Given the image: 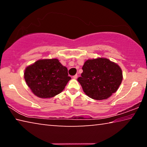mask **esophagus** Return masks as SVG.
Masks as SVG:
<instances>
[{"mask_svg": "<svg viewBox=\"0 0 147 147\" xmlns=\"http://www.w3.org/2000/svg\"><path fill=\"white\" fill-rule=\"evenodd\" d=\"M77 77H78V75H77V74H75V75L73 76V78L74 79H76Z\"/></svg>", "mask_w": 147, "mask_h": 147, "instance_id": "esophagus-1", "label": "esophagus"}]
</instances>
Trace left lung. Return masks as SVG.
Returning <instances> with one entry per match:
<instances>
[{
  "label": "left lung",
  "mask_w": 147,
  "mask_h": 147,
  "mask_svg": "<svg viewBox=\"0 0 147 147\" xmlns=\"http://www.w3.org/2000/svg\"><path fill=\"white\" fill-rule=\"evenodd\" d=\"M83 73L77 79L83 91L94 100H105L117 91L123 80V73L117 64L105 58L88 59Z\"/></svg>",
  "instance_id": "left-lung-1"
}]
</instances>
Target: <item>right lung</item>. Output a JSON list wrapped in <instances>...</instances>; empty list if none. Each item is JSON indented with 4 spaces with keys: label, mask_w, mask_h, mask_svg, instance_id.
I'll return each instance as SVG.
<instances>
[{
    "label": "right lung",
    "mask_w": 147,
    "mask_h": 147,
    "mask_svg": "<svg viewBox=\"0 0 147 147\" xmlns=\"http://www.w3.org/2000/svg\"><path fill=\"white\" fill-rule=\"evenodd\" d=\"M24 78L32 93L41 98L60 93L71 79L67 68L56 58L39 59L30 65L24 70Z\"/></svg>",
    "instance_id": "add662e5"
}]
</instances>
